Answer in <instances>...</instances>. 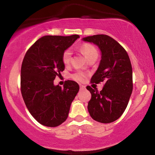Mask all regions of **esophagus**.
Instances as JSON below:
<instances>
[{"label": "esophagus", "mask_w": 155, "mask_h": 155, "mask_svg": "<svg viewBox=\"0 0 155 155\" xmlns=\"http://www.w3.org/2000/svg\"><path fill=\"white\" fill-rule=\"evenodd\" d=\"M80 90H84V89H85V86L82 85H80Z\"/></svg>", "instance_id": "34e87169"}]
</instances>
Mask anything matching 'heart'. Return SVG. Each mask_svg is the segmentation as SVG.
I'll use <instances>...</instances> for the list:
<instances>
[{"label":"heart","mask_w":155,"mask_h":155,"mask_svg":"<svg viewBox=\"0 0 155 155\" xmlns=\"http://www.w3.org/2000/svg\"><path fill=\"white\" fill-rule=\"evenodd\" d=\"M80 50H81V52L83 53V55H85V57L87 58H90V56L93 55V54L97 53V51L95 50V48L93 47V46L90 45V44H85V45H82L80 48ZM71 51L70 49L66 50V51H64L63 53V55H62V60H63V63L65 64V65H68L70 63V60H71ZM85 77V75L83 73H81V72H78V73H76L73 74V78L74 79L78 80V81H82L84 80V78Z\"/></svg>","instance_id":"1"}]
</instances>
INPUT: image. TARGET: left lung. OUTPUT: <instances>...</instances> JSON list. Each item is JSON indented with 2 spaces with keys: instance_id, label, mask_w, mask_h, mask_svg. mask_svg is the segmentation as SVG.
<instances>
[{
  "instance_id": "obj_1",
  "label": "left lung",
  "mask_w": 155,
  "mask_h": 155,
  "mask_svg": "<svg viewBox=\"0 0 155 155\" xmlns=\"http://www.w3.org/2000/svg\"><path fill=\"white\" fill-rule=\"evenodd\" d=\"M82 40L95 44L101 52L99 67L91 82H104L100 92L87 86L92 95L88 112L95 121L110 123L123 114L131 96L133 84L130 58L122 46L107 35L87 36Z\"/></svg>"
}]
</instances>
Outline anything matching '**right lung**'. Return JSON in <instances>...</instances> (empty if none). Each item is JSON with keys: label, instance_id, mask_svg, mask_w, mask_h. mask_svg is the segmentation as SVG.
I'll list each match as a JSON object with an SVG mask.
<instances>
[{"label": "right lung", "instance_id": "obj_1", "mask_svg": "<svg viewBox=\"0 0 155 155\" xmlns=\"http://www.w3.org/2000/svg\"><path fill=\"white\" fill-rule=\"evenodd\" d=\"M80 36L45 35L38 39L25 53L21 71L23 100L31 115L46 127H54L68 118L79 85L65 81L63 87L54 85L56 76L65 70L62 55Z\"/></svg>", "mask_w": 155, "mask_h": 155}]
</instances>
